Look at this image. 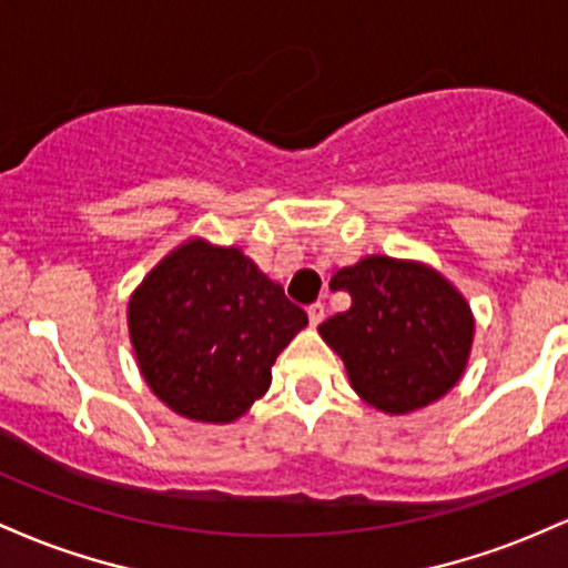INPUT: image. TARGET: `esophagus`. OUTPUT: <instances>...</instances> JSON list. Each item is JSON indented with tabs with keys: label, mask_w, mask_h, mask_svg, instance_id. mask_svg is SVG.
<instances>
[{
	"label": "esophagus",
	"mask_w": 568,
	"mask_h": 568,
	"mask_svg": "<svg viewBox=\"0 0 568 568\" xmlns=\"http://www.w3.org/2000/svg\"><path fill=\"white\" fill-rule=\"evenodd\" d=\"M308 322H311V327H316V324L324 322V305L322 303L308 305Z\"/></svg>",
	"instance_id": "1"
}]
</instances>
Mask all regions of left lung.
I'll use <instances>...</instances> for the list:
<instances>
[{
	"label": "left lung",
	"mask_w": 568,
	"mask_h": 568,
	"mask_svg": "<svg viewBox=\"0 0 568 568\" xmlns=\"http://www.w3.org/2000/svg\"><path fill=\"white\" fill-rule=\"evenodd\" d=\"M333 290L352 308L318 324L346 365L354 392L378 410L403 416L448 394L467 367L475 318L462 292L435 267L384 254L335 273Z\"/></svg>",
	"instance_id": "obj_1"
}]
</instances>
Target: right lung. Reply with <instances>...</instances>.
Segmentation results:
<instances>
[{"mask_svg":"<svg viewBox=\"0 0 568 568\" xmlns=\"http://www.w3.org/2000/svg\"><path fill=\"white\" fill-rule=\"evenodd\" d=\"M308 324L235 246L190 239L146 273L129 303L139 369L184 418L231 424L271 386V367Z\"/></svg>","mask_w":568,"mask_h":568,"instance_id":"obj_1","label":"right lung"}]
</instances>
